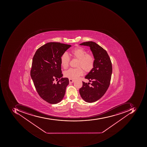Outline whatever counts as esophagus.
Masks as SVG:
<instances>
[{
    "mask_svg": "<svg viewBox=\"0 0 147 147\" xmlns=\"http://www.w3.org/2000/svg\"><path fill=\"white\" fill-rule=\"evenodd\" d=\"M69 83H73L74 82V80H72V79H69Z\"/></svg>",
    "mask_w": 147,
    "mask_h": 147,
    "instance_id": "34e87169",
    "label": "esophagus"
}]
</instances>
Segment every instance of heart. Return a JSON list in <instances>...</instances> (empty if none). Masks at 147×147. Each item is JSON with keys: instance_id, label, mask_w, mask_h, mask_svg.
<instances>
[{"instance_id": "obj_1", "label": "heart", "mask_w": 147, "mask_h": 147, "mask_svg": "<svg viewBox=\"0 0 147 147\" xmlns=\"http://www.w3.org/2000/svg\"><path fill=\"white\" fill-rule=\"evenodd\" d=\"M71 53L74 58L78 59L76 65L78 67L70 68L64 71V75L69 79L75 80L83 75L82 68L86 72L90 71L94 66V59L92 54L87 53V51L81 47H76L72 49ZM70 61L68 54L64 53L61 57V65L64 69H66L69 66Z\"/></svg>"}]
</instances>
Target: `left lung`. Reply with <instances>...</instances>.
I'll return each mask as SVG.
<instances>
[{
    "mask_svg": "<svg viewBox=\"0 0 147 147\" xmlns=\"http://www.w3.org/2000/svg\"><path fill=\"white\" fill-rule=\"evenodd\" d=\"M80 45L90 47L94 59V67L85 77L92 82L91 85L83 82L79 90L84 100L93 102L102 98L108 88L112 73L111 61L107 51L95 42L87 41Z\"/></svg>",
    "mask_w": 147,
    "mask_h": 147,
    "instance_id": "8db88e82",
    "label": "left lung"
}]
</instances>
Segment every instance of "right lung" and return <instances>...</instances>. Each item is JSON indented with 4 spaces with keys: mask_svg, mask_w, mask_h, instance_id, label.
I'll use <instances>...</instances> for the list:
<instances>
[{
    "mask_svg": "<svg viewBox=\"0 0 147 147\" xmlns=\"http://www.w3.org/2000/svg\"><path fill=\"white\" fill-rule=\"evenodd\" d=\"M71 46L49 42L38 49L33 57L31 77L39 96L49 103H58L64 97L69 80L62 78L61 57ZM58 78L55 84L54 81Z\"/></svg>",
    "mask_w": 147,
    "mask_h": 147,
    "instance_id": "1",
    "label": "right lung"
}]
</instances>
